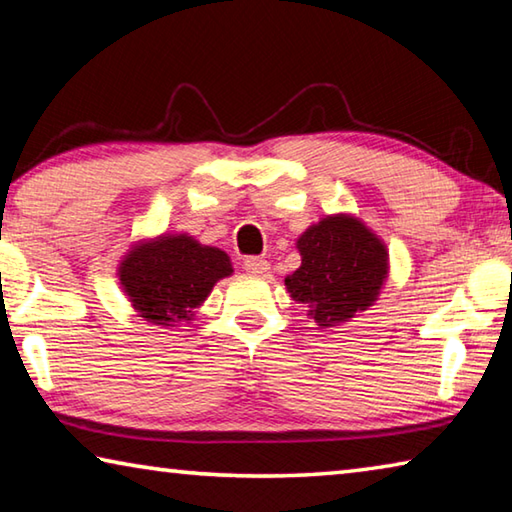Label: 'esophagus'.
I'll return each mask as SVG.
<instances>
[{
	"mask_svg": "<svg viewBox=\"0 0 512 512\" xmlns=\"http://www.w3.org/2000/svg\"><path fill=\"white\" fill-rule=\"evenodd\" d=\"M241 266H244V271L253 273V275H266L268 268H271V264H268L264 257H246Z\"/></svg>",
	"mask_w": 512,
	"mask_h": 512,
	"instance_id": "esophagus-1",
	"label": "esophagus"
}]
</instances>
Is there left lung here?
<instances>
[{
    "mask_svg": "<svg viewBox=\"0 0 512 512\" xmlns=\"http://www.w3.org/2000/svg\"><path fill=\"white\" fill-rule=\"evenodd\" d=\"M302 264L284 284L320 327L350 320L377 300L388 275L386 246L354 216H327L298 239Z\"/></svg>",
    "mask_w": 512,
    "mask_h": 512,
    "instance_id": "8db88e82",
    "label": "left lung"
}]
</instances>
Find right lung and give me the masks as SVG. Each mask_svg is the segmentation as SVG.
Wrapping results in <instances>:
<instances>
[{
  "label": "right lung",
  "mask_w": 512,
  "mask_h": 512,
  "mask_svg": "<svg viewBox=\"0 0 512 512\" xmlns=\"http://www.w3.org/2000/svg\"><path fill=\"white\" fill-rule=\"evenodd\" d=\"M230 257L187 235L160 237L133 248L119 266L121 287L140 316L158 325L189 320L221 277Z\"/></svg>",
  "instance_id": "1"
}]
</instances>
